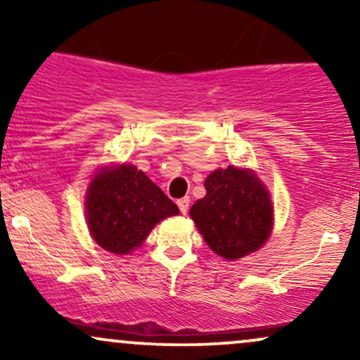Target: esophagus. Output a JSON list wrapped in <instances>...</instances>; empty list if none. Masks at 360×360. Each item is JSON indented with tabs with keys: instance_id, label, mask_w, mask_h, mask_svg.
<instances>
[{
	"instance_id": "1",
	"label": "esophagus",
	"mask_w": 360,
	"mask_h": 360,
	"mask_svg": "<svg viewBox=\"0 0 360 360\" xmlns=\"http://www.w3.org/2000/svg\"><path fill=\"white\" fill-rule=\"evenodd\" d=\"M189 201H191V200H189V196H184V198H181V200H177V206H179L181 213H183V214L188 213Z\"/></svg>"
}]
</instances>
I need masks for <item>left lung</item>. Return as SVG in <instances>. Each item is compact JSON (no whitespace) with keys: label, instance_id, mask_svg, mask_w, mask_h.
I'll return each mask as SVG.
<instances>
[{"label":"left lung","instance_id":"left-lung-1","mask_svg":"<svg viewBox=\"0 0 360 360\" xmlns=\"http://www.w3.org/2000/svg\"><path fill=\"white\" fill-rule=\"evenodd\" d=\"M205 188L206 196L189 214L210 249L229 260L260 249L272 229V205L255 174L233 166L217 169Z\"/></svg>","mask_w":360,"mask_h":360}]
</instances>
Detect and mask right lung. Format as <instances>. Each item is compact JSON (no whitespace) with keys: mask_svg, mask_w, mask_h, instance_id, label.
<instances>
[{"mask_svg":"<svg viewBox=\"0 0 360 360\" xmlns=\"http://www.w3.org/2000/svg\"><path fill=\"white\" fill-rule=\"evenodd\" d=\"M179 213L176 203L137 167L105 169L94 176L86 200L89 232L113 254L142 245L157 221Z\"/></svg>","mask_w":360,"mask_h":360,"instance_id":"add662e5","label":"right lung"}]
</instances>
